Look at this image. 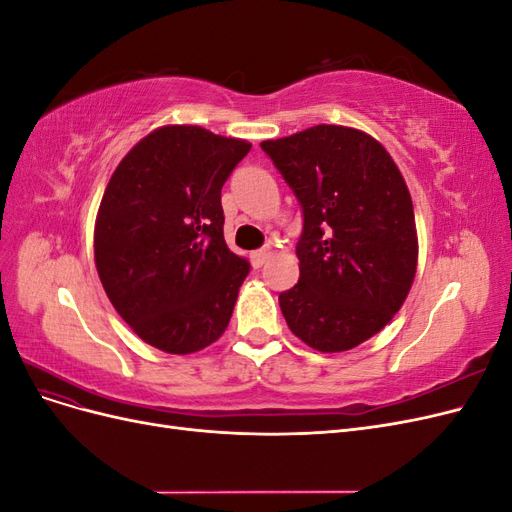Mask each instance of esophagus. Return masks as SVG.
Wrapping results in <instances>:
<instances>
[{
  "label": "esophagus",
  "mask_w": 512,
  "mask_h": 512,
  "mask_svg": "<svg viewBox=\"0 0 512 512\" xmlns=\"http://www.w3.org/2000/svg\"><path fill=\"white\" fill-rule=\"evenodd\" d=\"M269 256H271V250L269 247H262V250H256V252H252V265L256 267V269H260L262 265H265V262L269 260Z\"/></svg>",
  "instance_id": "34e87169"
}]
</instances>
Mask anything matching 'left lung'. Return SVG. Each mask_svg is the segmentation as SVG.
I'll use <instances>...</instances> for the list:
<instances>
[{
	"instance_id": "left-lung-1",
	"label": "left lung",
	"mask_w": 512,
	"mask_h": 512,
	"mask_svg": "<svg viewBox=\"0 0 512 512\" xmlns=\"http://www.w3.org/2000/svg\"><path fill=\"white\" fill-rule=\"evenodd\" d=\"M297 196L299 282L280 294L290 331L320 352L363 344L404 305L418 258L412 198L361 130L314 126L260 143Z\"/></svg>"
}]
</instances>
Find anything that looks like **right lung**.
I'll return each instance as SVG.
<instances>
[{
    "mask_svg": "<svg viewBox=\"0 0 512 512\" xmlns=\"http://www.w3.org/2000/svg\"><path fill=\"white\" fill-rule=\"evenodd\" d=\"M252 149L198 126L158 128L108 181L94 232L100 282L143 342L168 354L213 344L250 262L224 241L222 185Z\"/></svg>",
    "mask_w": 512,
    "mask_h": 512,
    "instance_id": "add662e5",
    "label": "right lung"
}]
</instances>
